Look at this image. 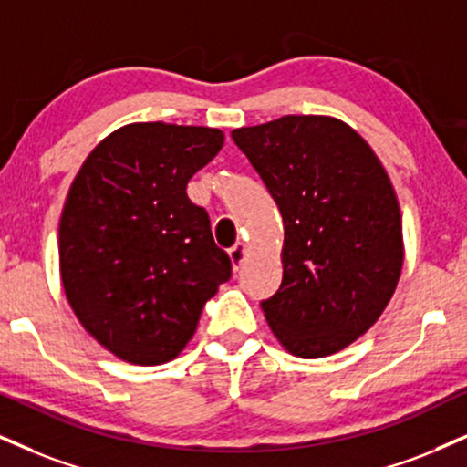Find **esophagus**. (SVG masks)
Masks as SVG:
<instances>
[{"label": "esophagus", "instance_id": "esophagus-1", "mask_svg": "<svg viewBox=\"0 0 467 467\" xmlns=\"http://www.w3.org/2000/svg\"><path fill=\"white\" fill-rule=\"evenodd\" d=\"M246 255H249V249H246L244 243H235L232 249H229V257H232V264H234V270H240L243 266Z\"/></svg>", "mask_w": 467, "mask_h": 467}]
</instances>
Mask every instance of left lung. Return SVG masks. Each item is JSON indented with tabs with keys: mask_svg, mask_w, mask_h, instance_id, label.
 Segmentation results:
<instances>
[{
	"mask_svg": "<svg viewBox=\"0 0 467 467\" xmlns=\"http://www.w3.org/2000/svg\"><path fill=\"white\" fill-rule=\"evenodd\" d=\"M284 216V279L262 303L290 355L347 348L370 329L399 285L405 244L394 186L350 125L287 114L232 131Z\"/></svg>",
	"mask_w": 467,
	"mask_h": 467,
	"instance_id": "8db88e82",
	"label": "left lung"
}]
</instances>
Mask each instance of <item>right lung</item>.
I'll list each match as a JSON object with an SVG mask.
<instances>
[{
	"label": "right lung",
	"mask_w": 467,
	"mask_h": 467,
	"mask_svg": "<svg viewBox=\"0 0 467 467\" xmlns=\"http://www.w3.org/2000/svg\"><path fill=\"white\" fill-rule=\"evenodd\" d=\"M223 140L214 128L123 125L88 153L68 188L57 229L67 301L128 364L175 359L203 305L232 277L210 216L186 194Z\"/></svg>",
	"instance_id": "right-lung-1"
}]
</instances>
